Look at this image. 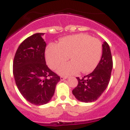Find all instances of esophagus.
<instances>
[{
	"instance_id": "esophagus-1",
	"label": "esophagus",
	"mask_w": 130,
	"mask_h": 130,
	"mask_svg": "<svg viewBox=\"0 0 130 130\" xmlns=\"http://www.w3.org/2000/svg\"><path fill=\"white\" fill-rule=\"evenodd\" d=\"M67 79V77H63V76H61L60 77V80L61 81H63V80H64V79Z\"/></svg>"
}]
</instances>
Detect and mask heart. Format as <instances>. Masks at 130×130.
<instances>
[{
  "mask_svg": "<svg viewBox=\"0 0 130 130\" xmlns=\"http://www.w3.org/2000/svg\"><path fill=\"white\" fill-rule=\"evenodd\" d=\"M102 52L101 42L85 34L71 35L60 39L58 44L50 43L45 50V58L51 68L57 69L70 58L69 62L58 69V73L70 75L78 73H90L98 66Z\"/></svg>",
  "mask_w": 130,
  "mask_h": 130,
  "instance_id": "heart-1",
  "label": "heart"
}]
</instances>
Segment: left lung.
<instances>
[{"instance_id": "obj_1", "label": "left lung", "mask_w": 130, "mask_h": 130, "mask_svg": "<svg viewBox=\"0 0 130 130\" xmlns=\"http://www.w3.org/2000/svg\"><path fill=\"white\" fill-rule=\"evenodd\" d=\"M112 68L109 46L106 42L102 45V56L95 70L82 79L77 77L78 85L72 93L76 99L85 103L96 101L107 87Z\"/></svg>"}]
</instances>
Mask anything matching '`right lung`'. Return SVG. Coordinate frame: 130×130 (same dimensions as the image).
<instances>
[{
  "label": "right lung",
  "instance_id": "obj_1",
  "mask_svg": "<svg viewBox=\"0 0 130 130\" xmlns=\"http://www.w3.org/2000/svg\"><path fill=\"white\" fill-rule=\"evenodd\" d=\"M44 33H36L25 39L18 47L13 62L16 85L26 100L36 105L45 104L54 95L60 80L46 65Z\"/></svg>",
  "mask_w": 130,
  "mask_h": 130
}]
</instances>
